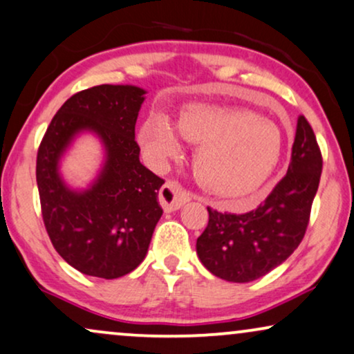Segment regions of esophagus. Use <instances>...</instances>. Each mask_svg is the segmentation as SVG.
I'll use <instances>...</instances> for the list:
<instances>
[{
  "label": "esophagus",
  "instance_id": "1",
  "mask_svg": "<svg viewBox=\"0 0 354 354\" xmlns=\"http://www.w3.org/2000/svg\"><path fill=\"white\" fill-rule=\"evenodd\" d=\"M191 199V194L185 187L174 181L165 183L162 189H160V204L165 212H173L178 210L183 204H186Z\"/></svg>",
  "mask_w": 354,
  "mask_h": 354
}]
</instances>
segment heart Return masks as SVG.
<instances>
[{
	"mask_svg": "<svg viewBox=\"0 0 354 354\" xmlns=\"http://www.w3.org/2000/svg\"><path fill=\"white\" fill-rule=\"evenodd\" d=\"M199 147L194 169L199 181L216 194L245 196L257 191L274 171L283 155V136L271 120L252 111L187 106L171 125L167 115L151 114L138 140L158 167L183 153L180 138Z\"/></svg>",
	"mask_w": 354,
	"mask_h": 354,
	"instance_id": "b5f03b06",
	"label": "heart"
}]
</instances>
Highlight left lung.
<instances>
[{
    "mask_svg": "<svg viewBox=\"0 0 354 354\" xmlns=\"http://www.w3.org/2000/svg\"><path fill=\"white\" fill-rule=\"evenodd\" d=\"M320 174L315 133L299 115L288 173L270 196L247 214L207 207L209 223L196 241L205 270L230 283H250L284 263L306 235Z\"/></svg>",
    "mask_w": 354,
    "mask_h": 354,
    "instance_id": "obj_1",
    "label": "left lung"
}]
</instances>
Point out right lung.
<instances>
[{"label": "right lung", "instance_id": "obj_1", "mask_svg": "<svg viewBox=\"0 0 354 354\" xmlns=\"http://www.w3.org/2000/svg\"><path fill=\"white\" fill-rule=\"evenodd\" d=\"M145 89L100 84L77 93L53 115L37 151V187L47 234L58 254L88 276L115 279L144 261L156 222L162 178L140 163L136 122ZM95 133L105 162L91 185L73 190L59 162L74 138Z\"/></svg>", "mask_w": 354, "mask_h": 354}]
</instances>
